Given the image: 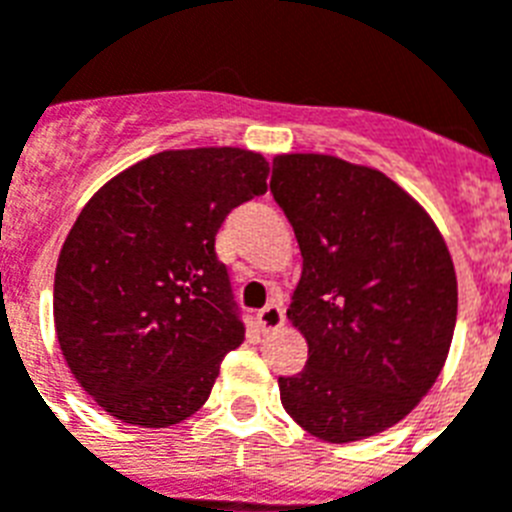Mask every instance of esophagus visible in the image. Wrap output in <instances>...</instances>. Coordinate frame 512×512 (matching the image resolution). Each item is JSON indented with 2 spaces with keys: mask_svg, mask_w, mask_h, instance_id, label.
I'll return each instance as SVG.
<instances>
[{
  "mask_svg": "<svg viewBox=\"0 0 512 512\" xmlns=\"http://www.w3.org/2000/svg\"><path fill=\"white\" fill-rule=\"evenodd\" d=\"M259 324L264 332H274L285 324V311H282L280 303H269L259 311Z\"/></svg>",
  "mask_w": 512,
  "mask_h": 512,
  "instance_id": "34e87169",
  "label": "esophagus"
}]
</instances>
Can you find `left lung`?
<instances>
[{
  "label": "left lung",
  "instance_id": "8db88e82",
  "mask_svg": "<svg viewBox=\"0 0 512 512\" xmlns=\"http://www.w3.org/2000/svg\"><path fill=\"white\" fill-rule=\"evenodd\" d=\"M272 196L303 272L287 319L306 369L282 408L311 437L348 445L403 421L445 369L458 277L429 211L395 180L332 154H277Z\"/></svg>",
  "mask_w": 512,
  "mask_h": 512
}]
</instances>
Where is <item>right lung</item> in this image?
Masks as SVG:
<instances>
[{
  "label": "right lung",
  "mask_w": 512,
  "mask_h": 512,
  "mask_svg": "<svg viewBox=\"0 0 512 512\" xmlns=\"http://www.w3.org/2000/svg\"><path fill=\"white\" fill-rule=\"evenodd\" d=\"M266 177L259 151L170 149L88 198L59 251L54 329L101 411L167 429L209 400L222 358L246 340L214 235Z\"/></svg>",
  "instance_id": "obj_1"
}]
</instances>
